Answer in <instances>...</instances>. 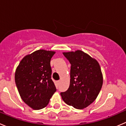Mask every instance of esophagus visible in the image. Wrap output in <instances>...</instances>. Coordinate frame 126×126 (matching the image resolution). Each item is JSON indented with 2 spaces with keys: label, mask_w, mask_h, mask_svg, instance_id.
I'll use <instances>...</instances> for the list:
<instances>
[{
  "label": "esophagus",
  "mask_w": 126,
  "mask_h": 126,
  "mask_svg": "<svg viewBox=\"0 0 126 126\" xmlns=\"http://www.w3.org/2000/svg\"><path fill=\"white\" fill-rule=\"evenodd\" d=\"M60 80H58V81H57V83H60Z\"/></svg>",
  "instance_id": "esophagus-1"
}]
</instances>
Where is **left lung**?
Wrapping results in <instances>:
<instances>
[{
    "instance_id": "1",
    "label": "left lung",
    "mask_w": 126,
    "mask_h": 126,
    "mask_svg": "<svg viewBox=\"0 0 126 126\" xmlns=\"http://www.w3.org/2000/svg\"><path fill=\"white\" fill-rule=\"evenodd\" d=\"M71 63L70 85L61 93L62 99L75 109H83L95 101L102 88L103 77L96 60L82 50L63 52Z\"/></svg>"
}]
</instances>
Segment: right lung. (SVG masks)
Here are the masks:
<instances>
[{"mask_svg":"<svg viewBox=\"0 0 126 126\" xmlns=\"http://www.w3.org/2000/svg\"><path fill=\"white\" fill-rule=\"evenodd\" d=\"M55 52L40 49L24 57L15 72V83L21 99L33 110L49 104L57 89L51 79L50 60Z\"/></svg>","mask_w":126,"mask_h":126,"instance_id":"add662e5","label":"right lung"}]
</instances>
